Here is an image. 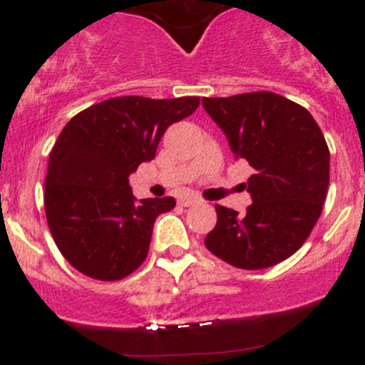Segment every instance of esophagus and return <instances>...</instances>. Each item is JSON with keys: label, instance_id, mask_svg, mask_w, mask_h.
<instances>
[{"label": "esophagus", "instance_id": "34e87169", "mask_svg": "<svg viewBox=\"0 0 365 365\" xmlns=\"http://www.w3.org/2000/svg\"><path fill=\"white\" fill-rule=\"evenodd\" d=\"M198 204V200L195 197H181L179 198V205H182V207H190V205H195Z\"/></svg>", "mask_w": 365, "mask_h": 365}]
</instances>
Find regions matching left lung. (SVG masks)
I'll list each match as a JSON object with an SVG mask.
<instances>
[{
	"mask_svg": "<svg viewBox=\"0 0 365 365\" xmlns=\"http://www.w3.org/2000/svg\"><path fill=\"white\" fill-rule=\"evenodd\" d=\"M202 106L255 174L245 190V215L216 205L218 222L205 236L211 254L241 269L286 261L316 225L330 181V150L312 115L273 92L204 97Z\"/></svg>",
	"mask_w": 365,
	"mask_h": 365,
	"instance_id": "obj_1",
	"label": "left lung"
}]
</instances>
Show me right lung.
Returning <instances> with one entry per match:
<instances>
[{
	"mask_svg": "<svg viewBox=\"0 0 365 365\" xmlns=\"http://www.w3.org/2000/svg\"><path fill=\"white\" fill-rule=\"evenodd\" d=\"M198 97H113L61 129L49 154L46 218L68 264L97 280H120L147 257L153 227L174 197L136 200L129 175L154 160L168 125L190 117Z\"/></svg>",
	"mask_w": 365,
	"mask_h": 365,
	"instance_id": "right-lung-1",
	"label": "right lung"
}]
</instances>
